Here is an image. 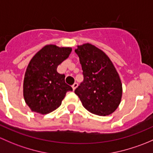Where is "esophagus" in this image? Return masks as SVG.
<instances>
[{"mask_svg": "<svg viewBox=\"0 0 153 153\" xmlns=\"http://www.w3.org/2000/svg\"><path fill=\"white\" fill-rule=\"evenodd\" d=\"M77 87H78V83H77V82L74 83V85H72V88H73L74 91V90L76 89Z\"/></svg>", "mask_w": 153, "mask_h": 153, "instance_id": "1", "label": "esophagus"}]
</instances>
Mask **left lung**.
<instances>
[{"mask_svg":"<svg viewBox=\"0 0 153 153\" xmlns=\"http://www.w3.org/2000/svg\"><path fill=\"white\" fill-rule=\"evenodd\" d=\"M84 80L74 91L83 107L91 113L108 116L117 109L122 84L117 71L106 53L90 43L78 45Z\"/></svg>","mask_w":153,"mask_h":153,"instance_id":"obj_1","label":"left lung"}]
</instances>
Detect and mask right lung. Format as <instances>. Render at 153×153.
Instances as JSON below:
<instances>
[{
  "instance_id": "add662e5",
  "label": "right lung",
  "mask_w": 153,
  "mask_h": 153,
  "mask_svg": "<svg viewBox=\"0 0 153 153\" xmlns=\"http://www.w3.org/2000/svg\"><path fill=\"white\" fill-rule=\"evenodd\" d=\"M71 51L69 47L47 45L30 60L23 80V97L32 111L51 113L60 106L66 93L73 91L65 83V74L56 71Z\"/></svg>"
}]
</instances>
